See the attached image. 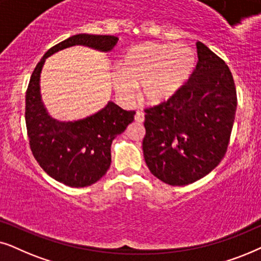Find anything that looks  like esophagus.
<instances>
[{
    "mask_svg": "<svg viewBox=\"0 0 261 261\" xmlns=\"http://www.w3.org/2000/svg\"><path fill=\"white\" fill-rule=\"evenodd\" d=\"M135 120H136L137 123H143V121H144V113L141 112V111H137L136 116H135Z\"/></svg>",
    "mask_w": 261,
    "mask_h": 261,
    "instance_id": "esophagus-1",
    "label": "esophagus"
}]
</instances>
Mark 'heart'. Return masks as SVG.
<instances>
[{
    "label": "heart",
    "instance_id": "1",
    "mask_svg": "<svg viewBox=\"0 0 261 261\" xmlns=\"http://www.w3.org/2000/svg\"><path fill=\"white\" fill-rule=\"evenodd\" d=\"M196 64V55L187 45L145 43L128 51L123 69H116L112 81L117 94L131 100L135 85L148 103L158 105L173 98L185 85Z\"/></svg>",
    "mask_w": 261,
    "mask_h": 261
}]
</instances>
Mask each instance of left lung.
Here are the masks:
<instances>
[{
    "instance_id": "obj_1",
    "label": "left lung",
    "mask_w": 261,
    "mask_h": 261,
    "mask_svg": "<svg viewBox=\"0 0 261 261\" xmlns=\"http://www.w3.org/2000/svg\"><path fill=\"white\" fill-rule=\"evenodd\" d=\"M198 63L176 94L145 109L143 154L152 175L172 186L189 185L224 158L238 98L228 65L197 41Z\"/></svg>"
}]
</instances>
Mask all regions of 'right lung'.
Here are the masks:
<instances>
[{"label":"right lung","instance_id":"right-lung-1","mask_svg":"<svg viewBox=\"0 0 261 261\" xmlns=\"http://www.w3.org/2000/svg\"><path fill=\"white\" fill-rule=\"evenodd\" d=\"M114 36L76 34L51 47L31 76L26 92L25 119L34 159L51 178L70 187H86L101 179L111 166V144L134 121L135 111L112 101L92 116L60 121L47 113L40 95V72L45 60L63 48L83 45L109 52L118 43Z\"/></svg>","mask_w":261,"mask_h":261}]
</instances>
